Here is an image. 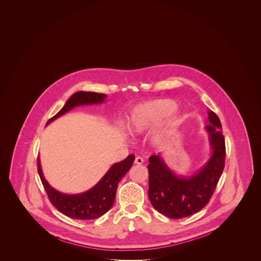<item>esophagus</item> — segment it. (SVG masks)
I'll use <instances>...</instances> for the list:
<instances>
[{
	"instance_id": "esophagus-1",
	"label": "esophagus",
	"mask_w": 261,
	"mask_h": 261,
	"mask_svg": "<svg viewBox=\"0 0 261 261\" xmlns=\"http://www.w3.org/2000/svg\"><path fill=\"white\" fill-rule=\"evenodd\" d=\"M135 163L136 164H143L144 163V160L142 159V158H140V156H137L136 159H135Z\"/></svg>"
}]
</instances>
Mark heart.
<instances>
[{"mask_svg":"<svg viewBox=\"0 0 261 261\" xmlns=\"http://www.w3.org/2000/svg\"><path fill=\"white\" fill-rule=\"evenodd\" d=\"M176 102L171 99H154L136 107L130 114L128 128L132 134H140L150 127L159 124L168 115L165 128L161 131L156 140L163 142L179 127L180 119L176 115Z\"/></svg>","mask_w":261,"mask_h":261,"instance_id":"obj_1","label":"heart"}]
</instances>
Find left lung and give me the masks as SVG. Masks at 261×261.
Returning a JSON list of instances; mask_svg holds the SVG:
<instances>
[{
	"label": "left lung",
	"mask_w": 261,
	"mask_h": 261,
	"mask_svg": "<svg viewBox=\"0 0 261 261\" xmlns=\"http://www.w3.org/2000/svg\"><path fill=\"white\" fill-rule=\"evenodd\" d=\"M211 154L208 160L191 175H180L164 161L163 153L149 159V199L155 211L179 219L203 208L210 201L225 164V139L218 116L207 111Z\"/></svg>",
	"instance_id": "1"
}]
</instances>
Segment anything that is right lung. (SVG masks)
Instances as JSON below:
<instances>
[{"instance_id":"right-lung-1","label":"right lung","mask_w":261,"mask_h":261,"mask_svg":"<svg viewBox=\"0 0 261 261\" xmlns=\"http://www.w3.org/2000/svg\"><path fill=\"white\" fill-rule=\"evenodd\" d=\"M107 95L94 92L80 91L73 94L62 110L53 116L47 124H50L55 119L77 107L99 105L105 102ZM135 160L134 154L128 155L122 162L113 163L99 182L90 190L80 194H64L54 187L50 186L46 180L40 158L38 156V173L40 175L43 186L53 205L62 214L78 220H92L99 218L111 210L114 202L117 185L127 173Z\"/></svg>"}]
</instances>
